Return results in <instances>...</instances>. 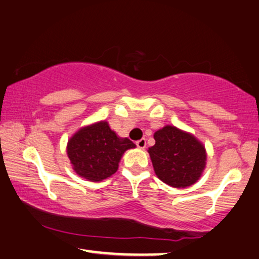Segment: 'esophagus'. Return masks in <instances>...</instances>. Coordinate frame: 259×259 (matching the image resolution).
Returning a JSON list of instances; mask_svg holds the SVG:
<instances>
[{"label":"esophagus","mask_w":259,"mask_h":259,"mask_svg":"<svg viewBox=\"0 0 259 259\" xmlns=\"http://www.w3.org/2000/svg\"><path fill=\"white\" fill-rule=\"evenodd\" d=\"M137 146H138L139 149H144V148H146L147 147L146 139H141V140H139V141H137Z\"/></svg>","instance_id":"1"}]
</instances>
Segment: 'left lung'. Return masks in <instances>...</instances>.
Returning a JSON list of instances; mask_svg holds the SVG:
<instances>
[{"label":"left lung","mask_w":259,"mask_h":259,"mask_svg":"<svg viewBox=\"0 0 259 259\" xmlns=\"http://www.w3.org/2000/svg\"><path fill=\"white\" fill-rule=\"evenodd\" d=\"M156 144L149 148L158 179L173 188L191 187L206 168L205 146L193 134L166 125L153 134Z\"/></svg>","instance_id":"8db88e82"}]
</instances>
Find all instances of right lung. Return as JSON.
<instances>
[{"mask_svg":"<svg viewBox=\"0 0 259 259\" xmlns=\"http://www.w3.org/2000/svg\"><path fill=\"white\" fill-rule=\"evenodd\" d=\"M135 144L120 138L108 121L100 120L80 127L68 140L67 155L75 173L91 182H101L118 169L122 155Z\"/></svg>","mask_w":259,"mask_h":259,"instance_id":"add662e5","label":"right lung"}]
</instances>
